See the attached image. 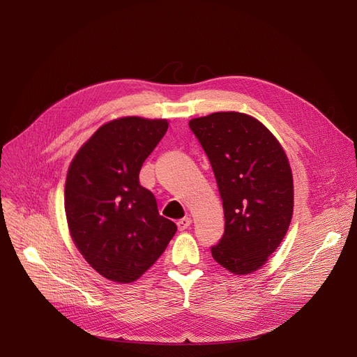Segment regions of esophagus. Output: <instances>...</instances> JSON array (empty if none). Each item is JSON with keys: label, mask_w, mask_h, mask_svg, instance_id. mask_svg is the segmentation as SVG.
Returning a JSON list of instances; mask_svg holds the SVG:
<instances>
[{"label": "esophagus", "mask_w": 357, "mask_h": 357, "mask_svg": "<svg viewBox=\"0 0 357 357\" xmlns=\"http://www.w3.org/2000/svg\"><path fill=\"white\" fill-rule=\"evenodd\" d=\"M191 222H192V220H191L190 217H183V218L179 220L176 224H178V229H179L181 231H183V230H186V229H190Z\"/></svg>", "instance_id": "34e87169"}]
</instances>
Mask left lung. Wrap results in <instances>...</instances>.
Returning a JSON list of instances; mask_svg holds the SVG:
<instances>
[{
	"instance_id": "1",
	"label": "left lung",
	"mask_w": 357,
	"mask_h": 357,
	"mask_svg": "<svg viewBox=\"0 0 357 357\" xmlns=\"http://www.w3.org/2000/svg\"><path fill=\"white\" fill-rule=\"evenodd\" d=\"M207 153L224 210V234L211 248L217 264L246 275L266 264L284 240L294 211L288 158L271 131L236 111L192 119Z\"/></svg>"
}]
</instances>
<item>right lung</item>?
Masks as SVG:
<instances>
[{"label": "right lung", "mask_w": 357, "mask_h": 357, "mask_svg": "<svg viewBox=\"0 0 357 357\" xmlns=\"http://www.w3.org/2000/svg\"><path fill=\"white\" fill-rule=\"evenodd\" d=\"M167 130L166 120L124 117L101 126L75 155L65 213L75 246L104 278L139 279L165 252L176 224L162 217L139 174Z\"/></svg>", "instance_id": "right-lung-1"}]
</instances>
